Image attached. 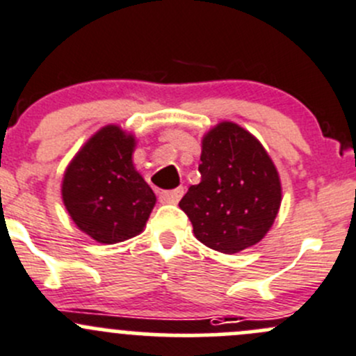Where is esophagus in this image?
<instances>
[{
    "instance_id": "1",
    "label": "esophagus",
    "mask_w": 356,
    "mask_h": 356,
    "mask_svg": "<svg viewBox=\"0 0 356 356\" xmlns=\"http://www.w3.org/2000/svg\"><path fill=\"white\" fill-rule=\"evenodd\" d=\"M184 195V188L170 189V191H161L160 193V201L161 203H177L179 200Z\"/></svg>"
}]
</instances>
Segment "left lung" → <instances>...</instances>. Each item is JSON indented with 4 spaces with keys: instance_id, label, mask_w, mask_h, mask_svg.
Instances as JSON below:
<instances>
[{
    "instance_id": "obj_1",
    "label": "left lung",
    "mask_w": 356,
    "mask_h": 356,
    "mask_svg": "<svg viewBox=\"0 0 356 356\" xmlns=\"http://www.w3.org/2000/svg\"><path fill=\"white\" fill-rule=\"evenodd\" d=\"M200 184L179 207L196 239L225 254L254 246L274 225L282 201L279 172L267 149L234 122H218L201 139Z\"/></svg>"
}]
</instances>
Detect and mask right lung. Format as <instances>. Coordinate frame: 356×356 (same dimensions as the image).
<instances>
[{"instance_id":"obj_1","label":"right lung","mask_w":356,"mask_h":356,"mask_svg":"<svg viewBox=\"0 0 356 356\" xmlns=\"http://www.w3.org/2000/svg\"><path fill=\"white\" fill-rule=\"evenodd\" d=\"M136 136L120 125H105L67 165L62 200L74 224L102 245L141 234L156 196L136 170Z\"/></svg>"}]
</instances>
